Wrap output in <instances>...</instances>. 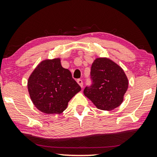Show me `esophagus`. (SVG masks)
Wrapping results in <instances>:
<instances>
[{
	"label": "esophagus",
	"mask_w": 157,
	"mask_h": 157,
	"mask_svg": "<svg viewBox=\"0 0 157 157\" xmlns=\"http://www.w3.org/2000/svg\"><path fill=\"white\" fill-rule=\"evenodd\" d=\"M77 83L80 86V87L82 88V86H83V82H82V80H80V79H78V80H77Z\"/></svg>",
	"instance_id": "34e87169"
}]
</instances>
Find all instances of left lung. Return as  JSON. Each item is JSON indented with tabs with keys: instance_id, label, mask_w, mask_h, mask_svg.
I'll list each match as a JSON object with an SVG mask.
<instances>
[{
	"instance_id": "8db88e82",
	"label": "left lung",
	"mask_w": 157,
	"mask_h": 157,
	"mask_svg": "<svg viewBox=\"0 0 157 157\" xmlns=\"http://www.w3.org/2000/svg\"><path fill=\"white\" fill-rule=\"evenodd\" d=\"M92 83L85 88V96L97 109L111 111L121 105L128 87L122 68L108 58H97L91 68Z\"/></svg>"
}]
</instances>
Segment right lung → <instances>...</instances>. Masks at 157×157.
<instances>
[{"label": "right lung", "mask_w": 157, "mask_h": 157, "mask_svg": "<svg viewBox=\"0 0 157 157\" xmlns=\"http://www.w3.org/2000/svg\"><path fill=\"white\" fill-rule=\"evenodd\" d=\"M81 90L71 71L62 67L60 59L45 60L28 80V91L35 107L48 114L61 113Z\"/></svg>", "instance_id": "obj_1"}]
</instances>
